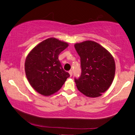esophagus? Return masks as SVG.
<instances>
[{
    "label": "esophagus",
    "mask_w": 135,
    "mask_h": 135,
    "mask_svg": "<svg viewBox=\"0 0 135 135\" xmlns=\"http://www.w3.org/2000/svg\"><path fill=\"white\" fill-rule=\"evenodd\" d=\"M69 74L70 75V76H72V70H70L69 71Z\"/></svg>",
    "instance_id": "1"
}]
</instances>
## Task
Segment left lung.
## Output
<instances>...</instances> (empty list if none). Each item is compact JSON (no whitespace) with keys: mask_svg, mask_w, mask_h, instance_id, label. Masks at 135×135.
Here are the masks:
<instances>
[{"mask_svg":"<svg viewBox=\"0 0 135 135\" xmlns=\"http://www.w3.org/2000/svg\"><path fill=\"white\" fill-rule=\"evenodd\" d=\"M74 46L81 58L82 69L81 76L75 79L78 89L88 97H100L114 79V58L107 49L94 41H85Z\"/></svg>","mask_w":135,"mask_h":135,"instance_id":"left-lung-1","label":"left lung"}]
</instances>
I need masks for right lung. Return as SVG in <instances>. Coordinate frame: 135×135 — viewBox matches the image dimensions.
Returning <instances> with one entry per match:
<instances>
[{
  "label": "right lung",
  "mask_w": 135,
  "mask_h": 135,
  "mask_svg": "<svg viewBox=\"0 0 135 135\" xmlns=\"http://www.w3.org/2000/svg\"><path fill=\"white\" fill-rule=\"evenodd\" d=\"M69 46L56 38H49L34 47L27 56L25 71L33 88L44 96L56 93L65 84L69 73L63 70L59 55Z\"/></svg>",
  "instance_id": "obj_1"
}]
</instances>
